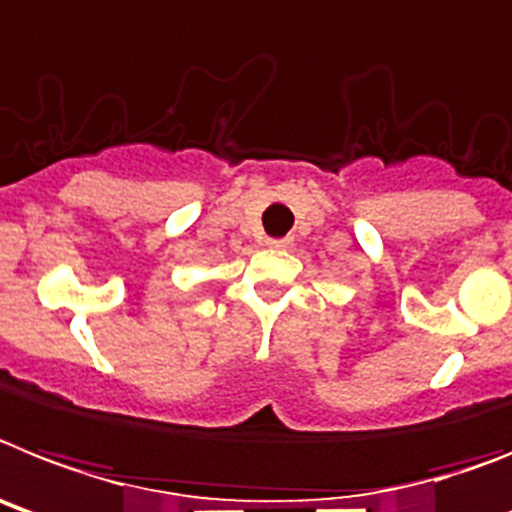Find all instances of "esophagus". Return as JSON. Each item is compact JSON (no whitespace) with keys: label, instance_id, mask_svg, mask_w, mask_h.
Instances as JSON below:
<instances>
[{"label":"esophagus","instance_id":"obj_1","mask_svg":"<svg viewBox=\"0 0 512 512\" xmlns=\"http://www.w3.org/2000/svg\"><path fill=\"white\" fill-rule=\"evenodd\" d=\"M268 247H276V249H283V247H289V239H268Z\"/></svg>","mask_w":512,"mask_h":512}]
</instances>
